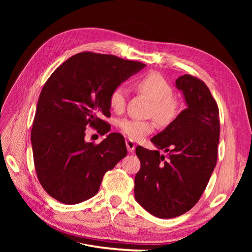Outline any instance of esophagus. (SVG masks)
Returning <instances> with one entry per match:
<instances>
[{"instance_id":"34e87169","label":"esophagus","mask_w":252,"mask_h":252,"mask_svg":"<svg viewBox=\"0 0 252 252\" xmlns=\"http://www.w3.org/2000/svg\"><path fill=\"white\" fill-rule=\"evenodd\" d=\"M126 147H127L128 151L130 152V154H132V152L135 149V144H134V142L132 140H129L128 139V140H126Z\"/></svg>"}]
</instances>
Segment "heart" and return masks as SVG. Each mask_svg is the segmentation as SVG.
Instances as JSON below:
<instances>
[{"label": "heart", "mask_w": 252, "mask_h": 252, "mask_svg": "<svg viewBox=\"0 0 252 252\" xmlns=\"http://www.w3.org/2000/svg\"><path fill=\"white\" fill-rule=\"evenodd\" d=\"M135 87L141 94L151 100L149 114L162 125H168L177 118L179 112V102L173 97V88L162 74L149 72L135 82ZM127 88L124 85L114 87L108 97L110 108L117 113L125 109L127 100ZM119 129L130 140L139 141L145 135L155 130L154 120L123 119L119 122Z\"/></svg>", "instance_id": "heart-1"}]
</instances>
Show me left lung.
Wrapping results in <instances>:
<instances>
[{"instance_id":"1","label":"left lung","mask_w":252,"mask_h":252,"mask_svg":"<svg viewBox=\"0 0 252 252\" xmlns=\"http://www.w3.org/2000/svg\"><path fill=\"white\" fill-rule=\"evenodd\" d=\"M187 108L151 139L158 150L138 146L141 169L134 178L135 200L152 216L184 215L200 200L217 165L219 107L206 84L190 74L175 81ZM167 152L159 155L158 150Z\"/></svg>"}]
</instances>
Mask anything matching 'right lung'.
Listing matches in <instances>:
<instances>
[{
    "label": "right lung",
    "instance_id": "add662e5",
    "mask_svg": "<svg viewBox=\"0 0 252 252\" xmlns=\"http://www.w3.org/2000/svg\"><path fill=\"white\" fill-rule=\"evenodd\" d=\"M145 64L116 56L80 52L52 72L39 96L32 129L33 162L42 187L72 205L97 193L104 174L127 155L125 140L112 132L100 144L85 141L86 126L110 131L108 97Z\"/></svg>",
    "mask_w": 252,
    "mask_h": 252
}]
</instances>
